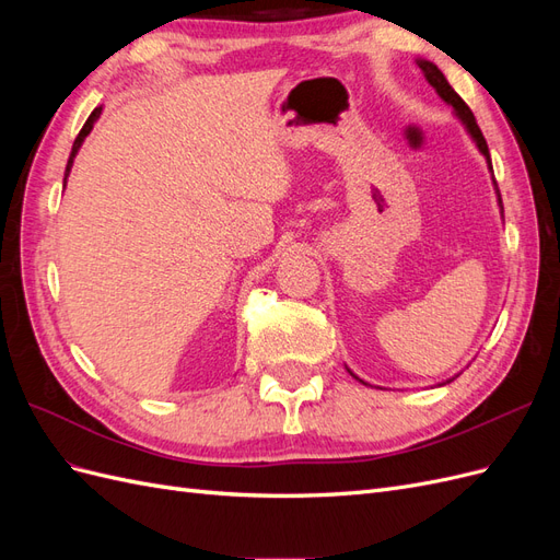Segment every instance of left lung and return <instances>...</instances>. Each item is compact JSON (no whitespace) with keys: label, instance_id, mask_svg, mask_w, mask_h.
<instances>
[{"label":"left lung","instance_id":"left-lung-1","mask_svg":"<svg viewBox=\"0 0 560 560\" xmlns=\"http://www.w3.org/2000/svg\"><path fill=\"white\" fill-rule=\"evenodd\" d=\"M416 62H418V67L422 70V74H425V79H428L430 86L436 91V95L442 97L446 105H451V107H453L455 116L460 118V124H463V126H465V130L469 132V138L474 140V144H477V149H479L481 154H483V159H486V163H488V171L493 173V165H490V154H488V144H486V140H483V132H481V128L477 126V118H474L471 109L465 105V100L451 89V83L446 81V77L442 74V70H439V67H436L434 62H430V60H422V58H418ZM493 184H495L498 206H500V214H502L504 210H502V198H500V191H498V182L493 179ZM348 371H350V369H348ZM350 376H352V378H358L360 383H364L360 376H354L352 371H350ZM451 381H453V378H451ZM451 381H446V383H451ZM446 383H444V385H446ZM364 385H369V383H364Z\"/></svg>","mask_w":560,"mask_h":560}]
</instances>
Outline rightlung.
<instances>
[{
    "label": "right lung",
    "mask_w": 560,
    "mask_h": 560,
    "mask_svg": "<svg viewBox=\"0 0 560 560\" xmlns=\"http://www.w3.org/2000/svg\"><path fill=\"white\" fill-rule=\"evenodd\" d=\"M100 114H103V107H95V109H93V114L89 116V121L83 124L81 132L77 135V140H74V144H72V154H70V161H67V167H65V184H67V177H70V171H72V165H74V159H77V154H79V149H81L83 140L89 138V132L93 130V126H95V121H97V118H100Z\"/></svg>",
    "instance_id": "right-lung-1"
}]
</instances>
